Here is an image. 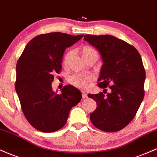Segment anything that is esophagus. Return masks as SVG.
Listing matches in <instances>:
<instances>
[{
  "mask_svg": "<svg viewBox=\"0 0 157 157\" xmlns=\"http://www.w3.org/2000/svg\"><path fill=\"white\" fill-rule=\"evenodd\" d=\"M82 97L83 98H88V95H87V94H86L85 92H82Z\"/></svg>",
  "mask_w": 157,
  "mask_h": 157,
  "instance_id": "esophagus-1",
  "label": "esophagus"
}]
</instances>
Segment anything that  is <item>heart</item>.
Here are the masks:
<instances>
[{
	"label": "heart",
	"instance_id": "1",
	"mask_svg": "<svg viewBox=\"0 0 157 157\" xmlns=\"http://www.w3.org/2000/svg\"><path fill=\"white\" fill-rule=\"evenodd\" d=\"M82 53L85 57L86 59H92V58H96L98 59V53L95 49L89 46H85L82 48ZM74 51L71 50L68 53L65 54L64 58V63L65 65H68L69 63L70 58L71 57L72 54H73ZM94 80V77L93 76H88L84 75H80V74H75L70 76L68 77V82L74 86L79 88V89H87L88 87L90 86L91 82Z\"/></svg>",
	"mask_w": 157,
	"mask_h": 157
}]
</instances>
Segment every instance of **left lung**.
Instances as JSON below:
<instances>
[{"label": "left lung", "instance_id": "obj_1", "mask_svg": "<svg viewBox=\"0 0 157 157\" xmlns=\"http://www.w3.org/2000/svg\"><path fill=\"white\" fill-rule=\"evenodd\" d=\"M84 39L97 48L104 62L98 86H109L111 91L106 95L88 94L97 103L90 120L103 131H118L133 119L144 98L145 71L142 58L136 48L113 36L88 34Z\"/></svg>", "mask_w": 157, "mask_h": 157}]
</instances>
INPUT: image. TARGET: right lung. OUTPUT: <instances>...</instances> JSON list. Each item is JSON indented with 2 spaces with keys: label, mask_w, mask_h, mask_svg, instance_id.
Segmentation results:
<instances>
[{
  "label": "right lung",
  "mask_w": 157,
  "mask_h": 157,
  "mask_svg": "<svg viewBox=\"0 0 157 157\" xmlns=\"http://www.w3.org/2000/svg\"><path fill=\"white\" fill-rule=\"evenodd\" d=\"M82 36L40 34L28 42L18 60L15 91L25 118L39 131L52 132L64 127L71 109L81 100V92L73 86H65L59 94L51 82L61 71L65 50Z\"/></svg>",
  "instance_id": "right-lung-1"
}]
</instances>
